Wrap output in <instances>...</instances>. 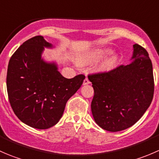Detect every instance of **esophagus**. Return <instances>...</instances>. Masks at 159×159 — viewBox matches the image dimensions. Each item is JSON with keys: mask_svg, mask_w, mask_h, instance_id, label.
I'll return each mask as SVG.
<instances>
[{"mask_svg": "<svg viewBox=\"0 0 159 159\" xmlns=\"http://www.w3.org/2000/svg\"><path fill=\"white\" fill-rule=\"evenodd\" d=\"M90 84L89 80L88 79V78H85V79L84 80V81H83V85H86V84Z\"/></svg>", "mask_w": 159, "mask_h": 159, "instance_id": "34e87169", "label": "esophagus"}]
</instances>
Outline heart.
I'll return each mask as SVG.
<instances>
[{"mask_svg":"<svg viewBox=\"0 0 159 159\" xmlns=\"http://www.w3.org/2000/svg\"><path fill=\"white\" fill-rule=\"evenodd\" d=\"M111 53V50L106 48H101L91 50L84 53L79 59V64L81 65H89V64L95 63L99 61L107 55ZM115 62V57H110L105 61L102 62V65L99 66V69L101 70H108L112 68Z\"/></svg>","mask_w":159,"mask_h":159,"instance_id":"b5f03b06","label":"heart"}]
</instances>
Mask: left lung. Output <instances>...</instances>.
<instances>
[{
  "instance_id": "8db88e82",
  "label": "left lung",
  "mask_w": 159,
  "mask_h": 159,
  "mask_svg": "<svg viewBox=\"0 0 159 159\" xmlns=\"http://www.w3.org/2000/svg\"><path fill=\"white\" fill-rule=\"evenodd\" d=\"M131 61L127 65L89 76L94 91L93 118L106 131L116 132L132 126L152 103L154 78L148 52L134 44Z\"/></svg>"
}]
</instances>
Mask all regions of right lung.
Masks as SVG:
<instances>
[{
    "label": "right lung",
    "instance_id": "1",
    "mask_svg": "<svg viewBox=\"0 0 159 159\" xmlns=\"http://www.w3.org/2000/svg\"><path fill=\"white\" fill-rule=\"evenodd\" d=\"M53 48L44 37L35 36L24 42L9 61L7 90L11 106L22 122L34 129L57 124L68 100L85 78L79 75L68 79L55 62L44 61V48Z\"/></svg>",
    "mask_w": 159,
    "mask_h": 159
}]
</instances>
